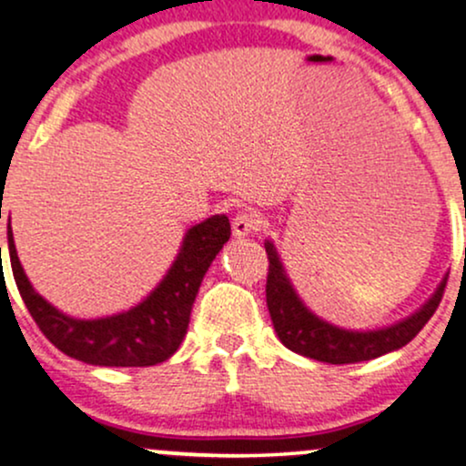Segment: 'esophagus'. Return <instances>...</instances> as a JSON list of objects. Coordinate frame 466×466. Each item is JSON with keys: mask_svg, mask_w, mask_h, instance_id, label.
<instances>
[{"mask_svg": "<svg viewBox=\"0 0 466 466\" xmlns=\"http://www.w3.org/2000/svg\"><path fill=\"white\" fill-rule=\"evenodd\" d=\"M232 228L237 237H248V234H256L265 228V218L256 210H243L234 217Z\"/></svg>", "mask_w": 466, "mask_h": 466, "instance_id": "obj_1", "label": "esophagus"}]
</instances>
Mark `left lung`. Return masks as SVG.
Segmentation results:
<instances>
[{
	"label": "left lung",
	"mask_w": 466,
	"mask_h": 466,
	"mask_svg": "<svg viewBox=\"0 0 466 466\" xmlns=\"http://www.w3.org/2000/svg\"><path fill=\"white\" fill-rule=\"evenodd\" d=\"M265 251L267 260H269L265 287L267 307H269L271 322H274L278 337L289 350L309 357V360L333 363V366L377 360V357L408 344L436 313L447 287L445 278L438 291L431 296V300L405 322H399L383 330H370V333H352V330H341L315 318L293 291L291 282H289L285 269L278 260L274 245L269 240L265 243Z\"/></svg>",
	"instance_id": "obj_1"
}]
</instances>
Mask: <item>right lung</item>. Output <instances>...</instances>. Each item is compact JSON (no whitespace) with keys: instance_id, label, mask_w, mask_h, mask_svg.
<instances>
[{"instance_id":"right-lung-1","label":"right lung","mask_w":466,"mask_h":466,"mask_svg":"<svg viewBox=\"0 0 466 466\" xmlns=\"http://www.w3.org/2000/svg\"><path fill=\"white\" fill-rule=\"evenodd\" d=\"M229 234L232 228L226 215L210 217L190 228L177 260L151 296L131 311L103 319L67 318L30 287L17 258L10 223L8 254L15 282L32 319L58 350L92 366L144 368L166 361L179 349L203 276Z\"/></svg>"}]
</instances>
